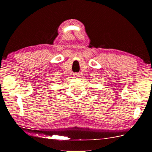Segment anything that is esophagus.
<instances>
[{
  "instance_id": "obj_1",
  "label": "esophagus",
  "mask_w": 152,
  "mask_h": 152,
  "mask_svg": "<svg viewBox=\"0 0 152 152\" xmlns=\"http://www.w3.org/2000/svg\"><path fill=\"white\" fill-rule=\"evenodd\" d=\"M79 76H80V74L78 73H75L74 74V78H78V77H79Z\"/></svg>"
}]
</instances>
